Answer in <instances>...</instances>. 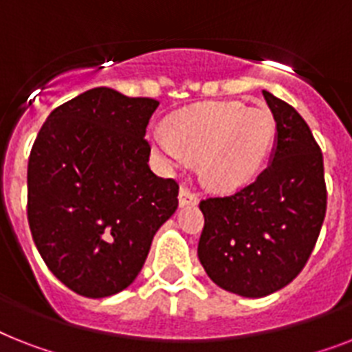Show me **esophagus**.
Listing matches in <instances>:
<instances>
[{
  "mask_svg": "<svg viewBox=\"0 0 352 352\" xmlns=\"http://www.w3.org/2000/svg\"><path fill=\"white\" fill-rule=\"evenodd\" d=\"M199 199L190 188H186V186H181V190H179V204L184 208V206H197Z\"/></svg>",
  "mask_w": 352,
  "mask_h": 352,
  "instance_id": "esophagus-1",
  "label": "esophagus"
}]
</instances>
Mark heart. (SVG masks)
Segmentation results:
<instances>
[{
	"instance_id": "1",
	"label": "heart",
	"mask_w": 352,
	"mask_h": 352,
	"mask_svg": "<svg viewBox=\"0 0 352 352\" xmlns=\"http://www.w3.org/2000/svg\"><path fill=\"white\" fill-rule=\"evenodd\" d=\"M275 133V117L265 107L202 102L168 117L166 133L155 131L151 146L170 170L199 161L202 184L230 193L258 175Z\"/></svg>"
}]
</instances>
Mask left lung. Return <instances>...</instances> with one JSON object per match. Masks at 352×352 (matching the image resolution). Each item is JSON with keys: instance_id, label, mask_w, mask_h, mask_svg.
I'll use <instances>...</instances> for the list:
<instances>
[{"instance_id": "obj_1", "label": "left lung", "mask_w": 352, "mask_h": 352, "mask_svg": "<svg viewBox=\"0 0 352 352\" xmlns=\"http://www.w3.org/2000/svg\"><path fill=\"white\" fill-rule=\"evenodd\" d=\"M262 94L276 122L270 164L235 195L201 202L197 250L208 276L245 298L267 296L296 278L327 208L324 157L307 122L291 104Z\"/></svg>"}]
</instances>
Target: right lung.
<instances>
[{
    "label": "right lung",
    "mask_w": 352,
    "mask_h": 352,
    "mask_svg": "<svg viewBox=\"0 0 352 352\" xmlns=\"http://www.w3.org/2000/svg\"><path fill=\"white\" fill-rule=\"evenodd\" d=\"M159 101L107 87L48 116L28 159V224L39 255L68 289L104 298L141 273L179 184L150 170L144 139Z\"/></svg>",
    "instance_id": "add662e5"
}]
</instances>
